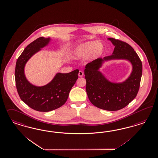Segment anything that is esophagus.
I'll list each match as a JSON object with an SVG mask.
<instances>
[{
	"mask_svg": "<svg viewBox=\"0 0 158 158\" xmlns=\"http://www.w3.org/2000/svg\"><path fill=\"white\" fill-rule=\"evenodd\" d=\"M84 76V73L82 71H80L78 73V76L80 77H82Z\"/></svg>",
	"mask_w": 158,
	"mask_h": 158,
	"instance_id": "1",
	"label": "esophagus"
}]
</instances>
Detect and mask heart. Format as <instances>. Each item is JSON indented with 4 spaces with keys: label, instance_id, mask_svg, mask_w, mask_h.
Segmentation results:
<instances>
[{
    "label": "heart",
    "instance_id": "heart-1",
    "mask_svg": "<svg viewBox=\"0 0 158 158\" xmlns=\"http://www.w3.org/2000/svg\"><path fill=\"white\" fill-rule=\"evenodd\" d=\"M103 46L98 41H90L82 44L74 51V55L77 58H83L91 54L92 57L98 56L103 50Z\"/></svg>",
    "mask_w": 158,
    "mask_h": 158
}]
</instances>
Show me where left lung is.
Returning a JSON list of instances; mask_svg holds the SVG:
<instances>
[{"label":"left lung","instance_id":"left-lung-1","mask_svg":"<svg viewBox=\"0 0 158 158\" xmlns=\"http://www.w3.org/2000/svg\"><path fill=\"white\" fill-rule=\"evenodd\" d=\"M108 40L115 46L112 54L103 59H97L85 66L86 91L94 106L106 111H118L128 105L136 97L140 87L142 64L137 53L128 43L114 38ZM113 59H128L133 66L131 76L123 83L108 82L98 71L104 60Z\"/></svg>","mask_w":158,"mask_h":158}]
</instances>
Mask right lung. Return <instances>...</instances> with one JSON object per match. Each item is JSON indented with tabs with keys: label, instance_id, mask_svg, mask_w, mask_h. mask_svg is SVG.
Wrapping results in <instances>:
<instances>
[{
	"label": "right lung",
	"instance_id": "obj_1",
	"mask_svg": "<svg viewBox=\"0 0 158 158\" xmlns=\"http://www.w3.org/2000/svg\"><path fill=\"white\" fill-rule=\"evenodd\" d=\"M50 40L41 37L31 42L19 57L15 68L16 85L20 99L31 108L40 112L53 111L64 104L79 72L77 69L69 73H57L52 81L43 87L35 86L27 80L24 74L26 62Z\"/></svg>",
	"mask_w": 158,
	"mask_h": 158
}]
</instances>
